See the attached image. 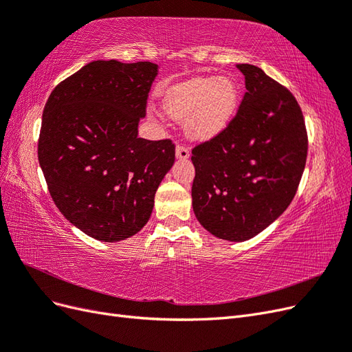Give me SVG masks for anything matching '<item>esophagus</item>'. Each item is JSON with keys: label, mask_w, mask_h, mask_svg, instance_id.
Instances as JSON below:
<instances>
[{"label": "esophagus", "mask_w": 352, "mask_h": 352, "mask_svg": "<svg viewBox=\"0 0 352 352\" xmlns=\"http://www.w3.org/2000/svg\"><path fill=\"white\" fill-rule=\"evenodd\" d=\"M176 158L179 160H188L189 158V150L184 145L176 146Z\"/></svg>", "instance_id": "34e87169"}]
</instances>
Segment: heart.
Masks as SVG:
<instances>
[{
    "label": "heart",
    "instance_id": "obj_1",
    "mask_svg": "<svg viewBox=\"0 0 352 352\" xmlns=\"http://www.w3.org/2000/svg\"><path fill=\"white\" fill-rule=\"evenodd\" d=\"M239 85L230 76H197L170 87L162 100L164 111L185 122L190 140L207 141L221 133L239 107Z\"/></svg>",
    "mask_w": 352,
    "mask_h": 352
}]
</instances>
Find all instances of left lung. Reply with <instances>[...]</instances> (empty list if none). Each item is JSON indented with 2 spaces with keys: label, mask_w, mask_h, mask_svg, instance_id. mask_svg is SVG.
<instances>
[{
  "label": "left lung",
  "mask_w": 352,
  "mask_h": 352,
  "mask_svg": "<svg viewBox=\"0 0 352 352\" xmlns=\"http://www.w3.org/2000/svg\"><path fill=\"white\" fill-rule=\"evenodd\" d=\"M245 92L230 124L192 150L194 212L220 239L258 235L291 204L308 140L294 95L260 67L236 65Z\"/></svg>",
  "instance_id": "obj_1"
}]
</instances>
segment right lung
Wrapping results in <instances>:
<instances>
[{"instance_id":"obj_1","label":"right lung","mask_w":352,"mask_h":352,"mask_svg":"<svg viewBox=\"0 0 352 352\" xmlns=\"http://www.w3.org/2000/svg\"><path fill=\"white\" fill-rule=\"evenodd\" d=\"M157 74L150 61L97 60L58 83L45 104L39 166L61 214L94 239L140 232L175 163L172 141L138 138Z\"/></svg>"}]
</instances>
